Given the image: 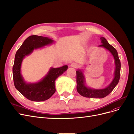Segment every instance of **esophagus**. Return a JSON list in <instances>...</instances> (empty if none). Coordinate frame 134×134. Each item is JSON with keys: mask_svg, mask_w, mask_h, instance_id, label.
<instances>
[{"mask_svg": "<svg viewBox=\"0 0 134 134\" xmlns=\"http://www.w3.org/2000/svg\"><path fill=\"white\" fill-rule=\"evenodd\" d=\"M78 66V64L75 62H73L71 64V67H72L73 68H77Z\"/></svg>", "mask_w": 134, "mask_h": 134, "instance_id": "esophagus-1", "label": "esophagus"}]
</instances>
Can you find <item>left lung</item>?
Segmentation results:
<instances>
[{"mask_svg": "<svg viewBox=\"0 0 134 134\" xmlns=\"http://www.w3.org/2000/svg\"><path fill=\"white\" fill-rule=\"evenodd\" d=\"M102 44L98 47H104L109 51L114 58L115 68L114 77L111 82L106 88L103 89H93L86 86V80L82 70H78L77 74V90L80 94L86 98H103L107 96L113 91L119 81L120 76L121 63L116 49L108 43L107 40L100 37Z\"/></svg>", "mask_w": 134, "mask_h": 134, "instance_id": "obj_1", "label": "left lung"}]
</instances>
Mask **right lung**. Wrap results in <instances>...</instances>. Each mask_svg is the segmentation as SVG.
<instances>
[{"label": "right lung", "mask_w": 134, "mask_h": 134, "mask_svg": "<svg viewBox=\"0 0 134 134\" xmlns=\"http://www.w3.org/2000/svg\"><path fill=\"white\" fill-rule=\"evenodd\" d=\"M53 42L54 41L50 38L32 35L24 41L15 54L13 67L14 86L22 95L30 100L42 102L50 98L56 92V80L67 70V65L59 68L51 67L47 75L38 82L27 83L24 80L21 73L23 59L30 54L34 49L41 48Z\"/></svg>", "instance_id": "add662e5"}]
</instances>
